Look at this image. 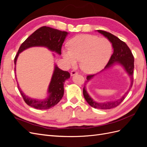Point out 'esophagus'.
<instances>
[{
    "mask_svg": "<svg viewBox=\"0 0 147 147\" xmlns=\"http://www.w3.org/2000/svg\"><path fill=\"white\" fill-rule=\"evenodd\" d=\"M77 74H78V72H77V71L74 70L71 71V72H70L71 76H74V75H77Z\"/></svg>",
    "mask_w": 147,
    "mask_h": 147,
    "instance_id": "obj_1",
    "label": "esophagus"
}]
</instances>
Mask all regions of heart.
Listing matches in <instances>:
<instances>
[{
    "label": "heart",
    "mask_w": 147,
    "mask_h": 147,
    "mask_svg": "<svg viewBox=\"0 0 147 147\" xmlns=\"http://www.w3.org/2000/svg\"><path fill=\"white\" fill-rule=\"evenodd\" d=\"M112 54V45L108 39L92 35H80L72 38L69 48L63 50V56L69 65H77L84 72L92 74L101 70Z\"/></svg>",
    "instance_id": "b5f03b06"
}]
</instances>
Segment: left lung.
<instances>
[{
	"instance_id": "1",
	"label": "left lung",
	"mask_w": 147,
	"mask_h": 147,
	"mask_svg": "<svg viewBox=\"0 0 147 147\" xmlns=\"http://www.w3.org/2000/svg\"><path fill=\"white\" fill-rule=\"evenodd\" d=\"M99 32L104 35L105 37L107 38L110 42L112 43V46L113 48V53L112 55L111 56L107 64L105 66V69L110 67V66L113 65L115 63H119L123 66V67L128 74L129 76L131 79V84L129 88L127 91L124 94L123 97H121L119 99L114 101V102H104V103H98L94 100H93L91 97L89 96L86 90L85 85L83 87V93L84 99H86V102L90 104L92 107L98 109H110L116 107L119 105L121 102L125 99L126 96L128 94L129 91H130L131 88L132 86L133 81H134V78H133V72H134V58L132 53L130 50V48L128 47L125 42H123L117 37L115 36L114 35L112 34L110 32H106L105 30H97ZM94 75H89L86 77L87 81L88 82L90 79H91Z\"/></svg>"
}]
</instances>
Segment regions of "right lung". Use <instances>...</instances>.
Masks as SVG:
<instances>
[{
    "label": "right lung",
    "instance_id": "right-lung-1",
    "mask_svg": "<svg viewBox=\"0 0 147 147\" xmlns=\"http://www.w3.org/2000/svg\"><path fill=\"white\" fill-rule=\"evenodd\" d=\"M67 34L65 31L59 30L47 26L40 28L21 44L15 57V64L16 65L17 57L20 53L32 47H46L49 50L61 55L62 46ZM69 78H70V74L68 72L62 70L56 65L48 88V93L50 95L47 99L43 100L29 98L21 91L18 85V88L24 102L28 105L37 109H49L56 105L63 97L64 83Z\"/></svg>",
    "mask_w": 147,
    "mask_h": 147
}]
</instances>
